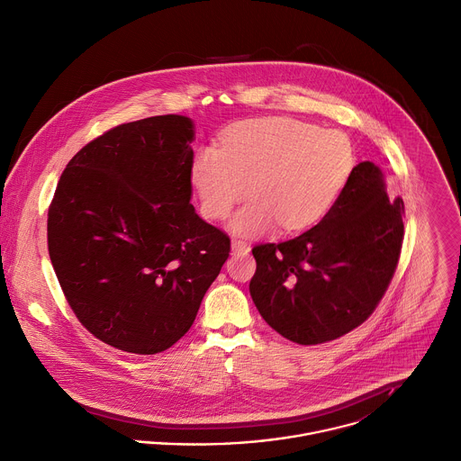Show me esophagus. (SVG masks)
Returning <instances> with one entry per match:
<instances>
[{"label": "esophagus", "mask_w": 461, "mask_h": 461, "mask_svg": "<svg viewBox=\"0 0 461 461\" xmlns=\"http://www.w3.org/2000/svg\"><path fill=\"white\" fill-rule=\"evenodd\" d=\"M249 250H250V245H249L247 241L238 240V238H234V240H232V252H234V254L245 256V254H249Z\"/></svg>", "instance_id": "obj_1"}]
</instances>
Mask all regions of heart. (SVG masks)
Segmentation results:
<instances>
[{
  "instance_id": "1",
  "label": "heart",
  "mask_w": 461,
  "mask_h": 461,
  "mask_svg": "<svg viewBox=\"0 0 461 461\" xmlns=\"http://www.w3.org/2000/svg\"><path fill=\"white\" fill-rule=\"evenodd\" d=\"M353 167L346 135L290 117L238 122L221 146L200 148L191 162V184L209 220H227L247 194L232 230L299 232L326 216ZM251 189L249 190L248 187Z\"/></svg>"
}]
</instances>
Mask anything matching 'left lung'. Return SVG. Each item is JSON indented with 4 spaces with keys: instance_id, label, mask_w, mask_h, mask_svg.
I'll use <instances>...</instances> for the list:
<instances>
[{
    "instance_id": "obj_1",
    "label": "left lung",
    "mask_w": 461,
    "mask_h": 461,
    "mask_svg": "<svg viewBox=\"0 0 461 461\" xmlns=\"http://www.w3.org/2000/svg\"><path fill=\"white\" fill-rule=\"evenodd\" d=\"M403 202L371 162L351 169L326 216L301 236L252 249L250 295L285 339L312 346L360 326L384 297L402 250Z\"/></svg>"
}]
</instances>
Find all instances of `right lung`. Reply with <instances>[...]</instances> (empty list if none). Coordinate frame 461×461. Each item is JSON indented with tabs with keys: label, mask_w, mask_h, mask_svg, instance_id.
<instances>
[{
	"label": "right lung",
	"mask_w": 461,
	"mask_h": 461,
	"mask_svg": "<svg viewBox=\"0 0 461 461\" xmlns=\"http://www.w3.org/2000/svg\"><path fill=\"white\" fill-rule=\"evenodd\" d=\"M193 122L158 115L88 142L49 207V254L79 322L155 355L180 340L230 252L191 200Z\"/></svg>",
	"instance_id": "obj_1"
}]
</instances>
